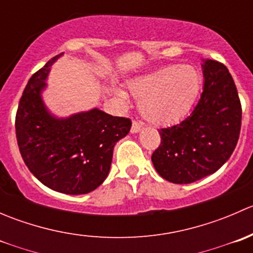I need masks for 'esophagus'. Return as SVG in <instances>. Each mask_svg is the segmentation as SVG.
<instances>
[{"label": "esophagus", "mask_w": 253, "mask_h": 253, "mask_svg": "<svg viewBox=\"0 0 253 253\" xmlns=\"http://www.w3.org/2000/svg\"><path fill=\"white\" fill-rule=\"evenodd\" d=\"M143 129V126L141 124H138V122L133 121V124H132V127H131V132L132 133H138V132H141Z\"/></svg>", "instance_id": "esophagus-1"}]
</instances>
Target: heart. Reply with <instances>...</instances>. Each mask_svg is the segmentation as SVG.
Returning a JSON list of instances; mask_svg holds the SVG:
<instances>
[{
	"instance_id": "b5f03b06",
	"label": "heart",
	"mask_w": 253,
	"mask_h": 253,
	"mask_svg": "<svg viewBox=\"0 0 253 253\" xmlns=\"http://www.w3.org/2000/svg\"><path fill=\"white\" fill-rule=\"evenodd\" d=\"M139 101V112L157 126L177 124L192 108L201 88V77L188 65H170L147 75L138 76L127 84ZM120 95H124L119 90Z\"/></svg>"
}]
</instances>
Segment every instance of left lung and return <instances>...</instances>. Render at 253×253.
<instances>
[{
	"instance_id": "obj_1",
	"label": "left lung",
	"mask_w": 253,
	"mask_h": 253,
	"mask_svg": "<svg viewBox=\"0 0 253 253\" xmlns=\"http://www.w3.org/2000/svg\"><path fill=\"white\" fill-rule=\"evenodd\" d=\"M205 85L187 119L159 131L152 155L158 174L172 183H191L214 174L230 158L241 128V104L229 70L202 60Z\"/></svg>"
}]
</instances>
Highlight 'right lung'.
Instances as JSON below:
<instances>
[{
    "label": "right lung",
    "instance_id": "add662e5",
    "mask_svg": "<svg viewBox=\"0 0 253 253\" xmlns=\"http://www.w3.org/2000/svg\"><path fill=\"white\" fill-rule=\"evenodd\" d=\"M61 55L28 82L16 115L17 142L25 165L40 182L56 192L84 195L108 177L115 144L127 136L132 122L96 108L68 117L51 114L42 94Z\"/></svg>",
    "mask_w": 253,
    "mask_h": 253
}]
</instances>
